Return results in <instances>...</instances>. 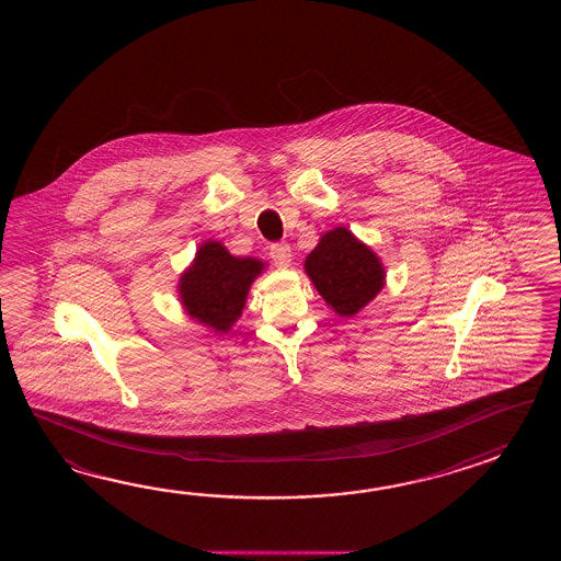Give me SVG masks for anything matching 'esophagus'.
Listing matches in <instances>:
<instances>
[{"label":"esophagus","mask_w":561,"mask_h":561,"mask_svg":"<svg viewBox=\"0 0 561 561\" xmlns=\"http://www.w3.org/2000/svg\"><path fill=\"white\" fill-rule=\"evenodd\" d=\"M268 254L275 261L276 266H288L290 259H293L290 247L286 242H273L271 249H268Z\"/></svg>","instance_id":"obj_1"}]
</instances>
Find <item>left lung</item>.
<instances>
[{
	"instance_id": "8db88e82",
	"label": "left lung",
	"mask_w": 561,
	"mask_h": 561,
	"mask_svg": "<svg viewBox=\"0 0 561 561\" xmlns=\"http://www.w3.org/2000/svg\"><path fill=\"white\" fill-rule=\"evenodd\" d=\"M305 271L341 317L357 314L385 285V271L375 252L346 228H334L322 237L307 256Z\"/></svg>"
}]
</instances>
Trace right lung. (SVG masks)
Masks as SVG:
<instances>
[{
	"label": "right lung",
	"instance_id": "add662e5",
	"mask_svg": "<svg viewBox=\"0 0 561 561\" xmlns=\"http://www.w3.org/2000/svg\"><path fill=\"white\" fill-rule=\"evenodd\" d=\"M264 264L228 254L220 242H204L191 268L180 278V298L192 319L228 333L239 319L247 293Z\"/></svg>",
	"mask_w": 561,
	"mask_h": 561
}]
</instances>
